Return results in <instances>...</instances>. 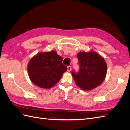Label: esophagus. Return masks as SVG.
<instances>
[{
  "label": "esophagus",
  "instance_id": "34e87169",
  "mask_svg": "<svg viewBox=\"0 0 130 130\" xmlns=\"http://www.w3.org/2000/svg\"><path fill=\"white\" fill-rule=\"evenodd\" d=\"M71 69H72V67L70 66H68V67H67V70H68V72H70V70H71Z\"/></svg>",
  "mask_w": 130,
  "mask_h": 130
}]
</instances>
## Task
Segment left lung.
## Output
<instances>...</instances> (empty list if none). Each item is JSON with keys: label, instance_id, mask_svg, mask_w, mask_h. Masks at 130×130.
Returning <instances> with one entry per match:
<instances>
[{"label": "left lung", "instance_id": "1", "mask_svg": "<svg viewBox=\"0 0 130 130\" xmlns=\"http://www.w3.org/2000/svg\"><path fill=\"white\" fill-rule=\"evenodd\" d=\"M80 65L77 73L72 71V76L76 85L84 90L97 87L104 81L107 73V64L99 54L90 51L77 54Z\"/></svg>", "mask_w": 130, "mask_h": 130}]
</instances>
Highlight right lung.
<instances>
[{
    "label": "right lung",
    "instance_id": "right-lung-1",
    "mask_svg": "<svg viewBox=\"0 0 130 130\" xmlns=\"http://www.w3.org/2000/svg\"><path fill=\"white\" fill-rule=\"evenodd\" d=\"M62 60L56 51L38 53L31 58L27 65L31 81L41 88H52L67 70V67L63 64Z\"/></svg>",
    "mask_w": 130,
    "mask_h": 130
}]
</instances>
